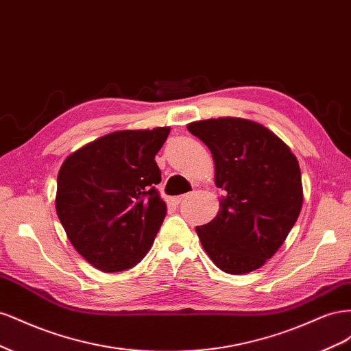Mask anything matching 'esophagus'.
Returning a JSON list of instances; mask_svg holds the SVG:
<instances>
[{
  "label": "esophagus",
  "mask_w": 351,
  "mask_h": 351,
  "mask_svg": "<svg viewBox=\"0 0 351 351\" xmlns=\"http://www.w3.org/2000/svg\"><path fill=\"white\" fill-rule=\"evenodd\" d=\"M187 197H190V195H182V196H177V197H174V202L176 204H180V202H183L184 199H187Z\"/></svg>",
  "instance_id": "obj_1"
}]
</instances>
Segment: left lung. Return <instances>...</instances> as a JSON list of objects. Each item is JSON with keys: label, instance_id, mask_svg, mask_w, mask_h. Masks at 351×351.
I'll list each match as a JSON object with an SVG mask.
<instances>
[{"label": "left lung", "instance_id": "obj_1", "mask_svg": "<svg viewBox=\"0 0 351 351\" xmlns=\"http://www.w3.org/2000/svg\"><path fill=\"white\" fill-rule=\"evenodd\" d=\"M212 154L224 190L217 217L196 227L210 261L227 274L263 267L282 246L303 205L299 161L267 127L237 117L187 124Z\"/></svg>", "mask_w": 351, "mask_h": 351}]
</instances>
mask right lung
I'll return each mask as SVG.
<instances>
[{"instance_id":"1","label":"right lung","mask_w":351,"mask_h":351,"mask_svg":"<svg viewBox=\"0 0 351 351\" xmlns=\"http://www.w3.org/2000/svg\"><path fill=\"white\" fill-rule=\"evenodd\" d=\"M169 127L120 130L82 146L62 162L56 209L73 247L102 272L136 267L167 214L155 184V155Z\"/></svg>"}]
</instances>
